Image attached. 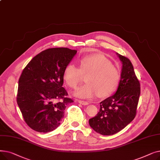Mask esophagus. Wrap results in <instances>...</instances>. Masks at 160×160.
I'll return each mask as SVG.
<instances>
[{
    "label": "esophagus",
    "instance_id": "esophagus-1",
    "mask_svg": "<svg viewBox=\"0 0 160 160\" xmlns=\"http://www.w3.org/2000/svg\"><path fill=\"white\" fill-rule=\"evenodd\" d=\"M78 103H80V104H82L83 106H86V105H88L89 103L88 102H86V101H82V100H78Z\"/></svg>",
    "mask_w": 160,
    "mask_h": 160
}]
</instances>
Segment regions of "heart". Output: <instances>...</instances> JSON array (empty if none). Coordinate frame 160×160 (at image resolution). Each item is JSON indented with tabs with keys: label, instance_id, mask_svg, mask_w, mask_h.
Returning a JSON list of instances; mask_svg holds the SVG:
<instances>
[{
	"label": "heart",
	"instance_id": "obj_1",
	"mask_svg": "<svg viewBox=\"0 0 160 160\" xmlns=\"http://www.w3.org/2000/svg\"><path fill=\"white\" fill-rule=\"evenodd\" d=\"M80 68L73 63L65 67L63 78L71 88H76L88 74L86 84L79 87L74 93L75 97L82 99H91L98 95L100 97L111 95L119 83V71L112 65L104 55L94 54L82 57L79 60Z\"/></svg>",
	"mask_w": 160,
	"mask_h": 160
}]
</instances>
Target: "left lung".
<instances>
[{"label": "left lung", "mask_w": 160, "mask_h": 160, "mask_svg": "<svg viewBox=\"0 0 160 160\" xmlns=\"http://www.w3.org/2000/svg\"><path fill=\"white\" fill-rule=\"evenodd\" d=\"M122 62L121 79L116 93L100 103L97 115L89 120L96 132L110 136L120 132L136 115L140 95V83L128 58L118 53Z\"/></svg>", "instance_id": "left-lung-1"}]
</instances>
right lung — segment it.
Listing matches in <instances>:
<instances>
[{"mask_svg":"<svg viewBox=\"0 0 160 160\" xmlns=\"http://www.w3.org/2000/svg\"><path fill=\"white\" fill-rule=\"evenodd\" d=\"M68 48L43 50L27 64L19 80L17 102L24 121L33 130L47 133L55 130L63 118L67 98L63 72L77 54Z\"/></svg>","mask_w":160,"mask_h":160,"instance_id":"add662e5","label":"right lung"}]
</instances>
